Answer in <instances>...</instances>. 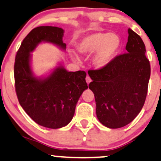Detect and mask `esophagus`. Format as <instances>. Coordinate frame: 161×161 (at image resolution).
Wrapping results in <instances>:
<instances>
[{"label":"esophagus","mask_w":161,"mask_h":161,"mask_svg":"<svg viewBox=\"0 0 161 161\" xmlns=\"http://www.w3.org/2000/svg\"><path fill=\"white\" fill-rule=\"evenodd\" d=\"M85 80H86V82L87 83V84H89V83L91 82V79L90 78V76H86V79H85Z\"/></svg>","instance_id":"esophagus-1"}]
</instances>
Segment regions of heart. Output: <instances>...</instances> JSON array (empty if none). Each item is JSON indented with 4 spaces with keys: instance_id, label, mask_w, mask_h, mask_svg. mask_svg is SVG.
I'll return each mask as SVG.
<instances>
[{
    "instance_id": "b5f03b06",
    "label": "heart",
    "mask_w": 161,
    "mask_h": 161,
    "mask_svg": "<svg viewBox=\"0 0 161 161\" xmlns=\"http://www.w3.org/2000/svg\"><path fill=\"white\" fill-rule=\"evenodd\" d=\"M120 46L119 38L114 33L94 32L83 38L77 44V49L84 54H95L93 63L97 68H103L113 59Z\"/></svg>"
}]
</instances>
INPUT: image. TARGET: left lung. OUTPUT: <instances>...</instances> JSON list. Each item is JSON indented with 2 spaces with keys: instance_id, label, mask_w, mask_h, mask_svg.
Listing matches in <instances>:
<instances>
[{
  "instance_id": "left-lung-1",
  "label": "left lung",
  "mask_w": 161,
  "mask_h": 161,
  "mask_svg": "<svg viewBox=\"0 0 161 161\" xmlns=\"http://www.w3.org/2000/svg\"><path fill=\"white\" fill-rule=\"evenodd\" d=\"M128 32L125 53L116 56L104 68L88 70L97 117L109 129L131 123L141 111L147 95L151 68L145 44L133 30L129 29Z\"/></svg>"
}]
</instances>
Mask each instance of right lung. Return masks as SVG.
<instances>
[{"label":"right lung","instance_id":"1","mask_svg":"<svg viewBox=\"0 0 161 161\" xmlns=\"http://www.w3.org/2000/svg\"><path fill=\"white\" fill-rule=\"evenodd\" d=\"M64 30L51 26L34 28L24 38L15 56L14 65L15 92L20 105L38 125L59 129L72 120L76 103L87 85L83 70L68 72L57 67L45 78H38L31 70L30 53L41 42H50L62 50Z\"/></svg>","mask_w":161,"mask_h":161}]
</instances>
